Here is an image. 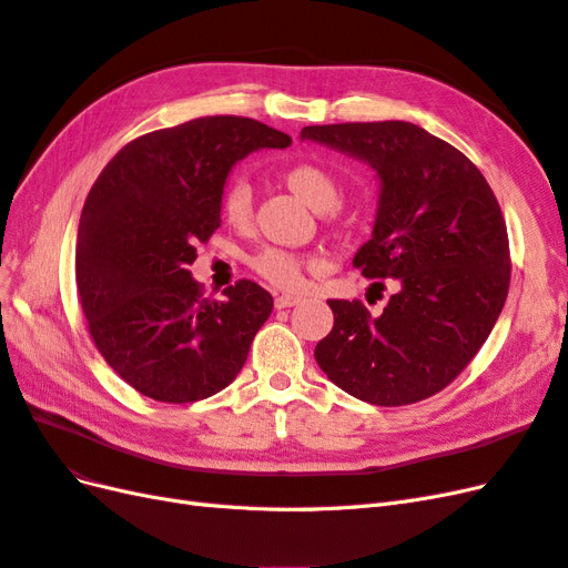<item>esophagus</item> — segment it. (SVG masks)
I'll return each instance as SVG.
<instances>
[{"label": "esophagus", "instance_id": "obj_1", "mask_svg": "<svg viewBox=\"0 0 568 568\" xmlns=\"http://www.w3.org/2000/svg\"><path fill=\"white\" fill-rule=\"evenodd\" d=\"M303 301V296H291V294H280L277 298H274V307H277V311H284V307H294V305H298Z\"/></svg>", "mask_w": 568, "mask_h": 568}]
</instances>
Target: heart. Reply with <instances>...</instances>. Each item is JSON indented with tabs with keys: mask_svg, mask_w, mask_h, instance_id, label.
Here are the masks:
<instances>
[{
	"mask_svg": "<svg viewBox=\"0 0 568 568\" xmlns=\"http://www.w3.org/2000/svg\"><path fill=\"white\" fill-rule=\"evenodd\" d=\"M286 186L294 192L301 201H305L311 209L324 213L332 211L341 199V186L334 180L329 170L315 163H296L284 173ZM222 217H225L232 227H246L253 217V201L251 189L244 182L232 184L225 196H222ZM253 270L267 280L272 286H280L286 291L301 288L305 284V270L320 267V257H303L298 253H291L284 248H265L253 257Z\"/></svg>",
	"mask_w": 568,
	"mask_h": 568,
	"instance_id": "heart-1",
	"label": "heart"
}]
</instances>
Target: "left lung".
<instances>
[{
	"mask_svg": "<svg viewBox=\"0 0 568 568\" xmlns=\"http://www.w3.org/2000/svg\"><path fill=\"white\" fill-rule=\"evenodd\" d=\"M301 140L376 170L379 209L353 265L398 284L379 317L359 301H326L334 326L317 343V365L372 405L432 398L471 363L505 307L511 261L500 203L462 151L403 120L307 125Z\"/></svg>",
	"mask_w": 568,
	"mask_h": 568,
	"instance_id": "left-lung-1",
	"label": "left lung"
}]
</instances>
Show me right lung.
Returning <instances> with one entry per match:
<instances>
[{"label":"right lung","mask_w":568,"mask_h":568,"mask_svg":"<svg viewBox=\"0 0 568 568\" xmlns=\"http://www.w3.org/2000/svg\"><path fill=\"white\" fill-rule=\"evenodd\" d=\"M253 118L209 115L136 136L101 170L80 215L75 282L92 341L134 390L196 403L230 386L272 313L251 280L203 296L189 265L220 227L236 161L286 149Z\"/></svg>","instance_id":"1"}]
</instances>
